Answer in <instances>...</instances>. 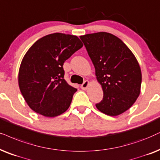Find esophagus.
<instances>
[{
	"mask_svg": "<svg viewBox=\"0 0 160 160\" xmlns=\"http://www.w3.org/2000/svg\"><path fill=\"white\" fill-rule=\"evenodd\" d=\"M89 86V81H84V83L81 85V88L82 89V90H86L87 88H88Z\"/></svg>",
	"mask_w": 160,
	"mask_h": 160,
	"instance_id": "obj_1",
	"label": "esophagus"
}]
</instances>
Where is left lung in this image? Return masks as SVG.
Listing matches in <instances>:
<instances>
[{
  "instance_id": "left-lung-1",
  "label": "left lung",
  "mask_w": 160,
  "mask_h": 160,
  "mask_svg": "<svg viewBox=\"0 0 160 160\" xmlns=\"http://www.w3.org/2000/svg\"><path fill=\"white\" fill-rule=\"evenodd\" d=\"M102 87L101 112L117 116L128 110L140 93L142 73L133 53L121 39L107 32L80 36Z\"/></svg>"
}]
</instances>
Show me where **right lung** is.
I'll return each instance as SVG.
<instances>
[{
	"label": "right lung",
	"instance_id": "add662e5",
	"mask_svg": "<svg viewBox=\"0 0 160 160\" xmlns=\"http://www.w3.org/2000/svg\"><path fill=\"white\" fill-rule=\"evenodd\" d=\"M83 44L77 36L54 33L42 37L22 59L18 84L31 109L45 117L64 113L77 89L64 79L63 64Z\"/></svg>",
	"mask_w": 160,
	"mask_h": 160
}]
</instances>
